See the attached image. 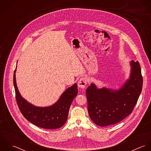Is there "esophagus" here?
<instances>
[{"mask_svg":"<svg viewBox=\"0 0 151 151\" xmlns=\"http://www.w3.org/2000/svg\"><path fill=\"white\" fill-rule=\"evenodd\" d=\"M87 84V80L86 78H81L78 82V86L81 88H86Z\"/></svg>","mask_w":151,"mask_h":151,"instance_id":"34e87169","label":"esophagus"}]
</instances>
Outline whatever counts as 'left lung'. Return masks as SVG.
I'll return each instance as SVG.
<instances>
[{"label":"left lung","mask_w":151,"mask_h":151,"mask_svg":"<svg viewBox=\"0 0 151 151\" xmlns=\"http://www.w3.org/2000/svg\"><path fill=\"white\" fill-rule=\"evenodd\" d=\"M129 64V77L119 88H99L93 83L87 88L89 116L96 125L116 124L132 111L141 92L143 80L138 62L132 60Z\"/></svg>","instance_id":"8db88e82"}]
</instances>
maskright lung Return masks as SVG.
Listing matches in <instances>:
<instances>
[{
  "instance_id": "add662e5",
  "label": "right lung",
  "mask_w": 151,
  "mask_h": 151,
  "mask_svg": "<svg viewBox=\"0 0 151 151\" xmlns=\"http://www.w3.org/2000/svg\"><path fill=\"white\" fill-rule=\"evenodd\" d=\"M16 68L14 73L13 84L16 98L24 117L31 123L43 129H57L67 121L71 104L78 93L76 83L66 89L59 99L52 105L46 107L36 106L28 102L20 94L16 78Z\"/></svg>"
}]
</instances>
